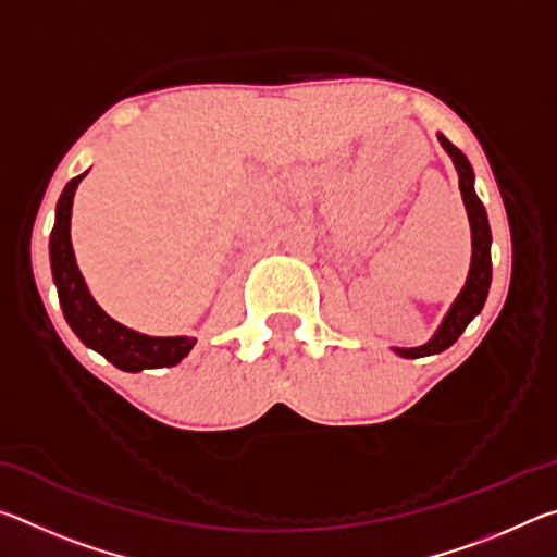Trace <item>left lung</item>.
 <instances>
[{"mask_svg": "<svg viewBox=\"0 0 557 557\" xmlns=\"http://www.w3.org/2000/svg\"><path fill=\"white\" fill-rule=\"evenodd\" d=\"M437 139L440 145L445 147V152L451 157V162H455L457 174H459V191L467 206L469 228H471V265H469L467 285L461 287L455 305L449 307V312L445 314V319H442L435 336L422 346L395 348V354L403 358L432 356V354L445 351V348L455 344L471 319L482 312L488 295V285H492V228H488L484 203L479 201V196L474 191V169H471L469 159L461 154L445 135H437Z\"/></svg>", "mask_w": 557, "mask_h": 557, "instance_id": "left-lung-1", "label": "left lung"}]
</instances>
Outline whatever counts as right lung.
<instances>
[{
    "label": "right lung",
    "mask_w": 557,
    "mask_h": 557,
    "mask_svg": "<svg viewBox=\"0 0 557 557\" xmlns=\"http://www.w3.org/2000/svg\"><path fill=\"white\" fill-rule=\"evenodd\" d=\"M83 176L86 174L65 184L61 199L55 203V223L49 243L51 272L65 322L83 344L106 356L120 371L137 373L145 369L176 366L194 348V336H147L135 332V329L122 326L102 312L98 301L92 299L78 265H75L71 245V209L75 188H78Z\"/></svg>",
    "instance_id": "obj_1"
}]
</instances>
